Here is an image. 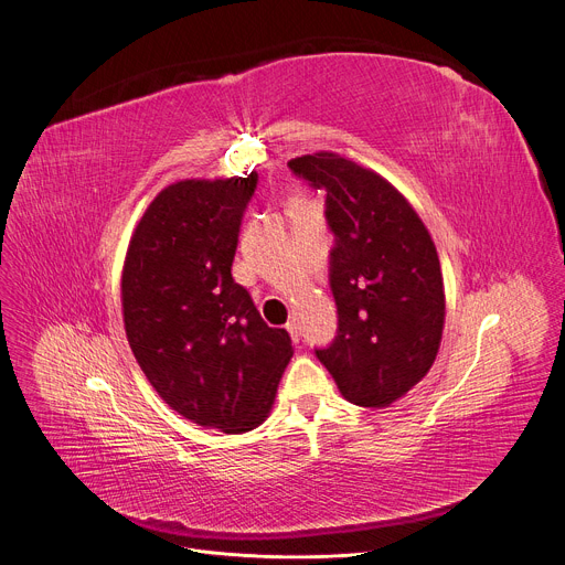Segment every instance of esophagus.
<instances>
[{
  "mask_svg": "<svg viewBox=\"0 0 565 565\" xmlns=\"http://www.w3.org/2000/svg\"><path fill=\"white\" fill-rule=\"evenodd\" d=\"M286 329H288V333H290V338H292V342H299V324H297V320L292 318V320H288V324H286Z\"/></svg>",
  "mask_w": 565,
  "mask_h": 565,
  "instance_id": "obj_1",
  "label": "esophagus"
}]
</instances>
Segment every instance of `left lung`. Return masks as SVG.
I'll return each mask as SVG.
<instances>
[{
	"label": "left lung",
	"mask_w": 565,
	"mask_h": 565,
	"mask_svg": "<svg viewBox=\"0 0 565 565\" xmlns=\"http://www.w3.org/2000/svg\"><path fill=\"white\" fill-rule=\"evenodd\" d=\"M288 167L327 191L335 236L338 335L316 355L347 401L385 407L428 374L439 351L446 297L435 243L413 204L372 169L327 150Z\"/></svg>",
	"instance_id": "8db88e82"
}]
</instances>
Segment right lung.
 <instances>
[{
    "label": "right lung",
    "instance_id": "add662e5",
    "mask_svg": "<svg viewBox=\"0 0 565 565\" xmlns=\"http://www.w3.org/2000/svg\"><path fill=\"white\" fill-rule=\"evenodd\" d=\"M259 175L180 180L148 204L121 275L137 363L184 419L227 435L266 422L292 358L234 281L241 221Z\"/></svg>",
    "mask_w": 565,
    "mask_h": 565
}]
</instances>
